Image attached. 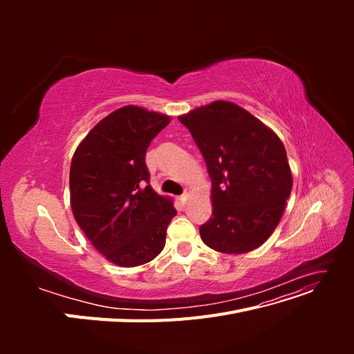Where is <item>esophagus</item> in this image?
I'll return each mask as SVG.
<instances>
[{
  "label": "esophagus",
  "instance_id": "obj_1",
  "mask_svg": "<svg viewBox=\"0 0 354 354\" xmlns=\"http://www.w3.org/2000/svg\"><path fill=\"white\" fill-rule=\"evenodd\" d=\"M189 196H190V190H187V189H186V190H185V194L180 196V202L183 203V205H186V203H187V199H189Z\"/></svg>",
  "mask_w": 354,
  "mask_h": 354
}]
</instances>
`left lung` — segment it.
<instances>
[{
    "mask_svg": "<svg viewBox=\"0 0 354 354\" xmlns=\"http://www.w3.org/2000/svg\"><path fill=\"white\" fill-rule=\"evenodd\" d=\"M211 177L212 217L203 243L224 254L259 248L279 224L292 174L281 138L248 111L217 100L178 116Z\"/></svg>",
    "mask_w": 354,
    "mask_h": 354,
    "instance_id": "left-lung-1",
    "label": "left lung"
}]
</instances>
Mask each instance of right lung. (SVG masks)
<instances>
[{"instance_id": "add662e5", "label": "right lung", "mask_w": 354, "mask_h": 354, "mask_svg": "<svg viewBox=\"0 0 354 354\" xmlns=\"http://www.w3.org/2000/svg\"><path fill=\"white\" fill-rule=\"evenodd\" d=\"M169 121L167 115L124 106L103 118L73 153V217L94 248L116 266L146 264L165 246L177 211L149 185L146 151Z\"/></svg>"}]
</instances>
